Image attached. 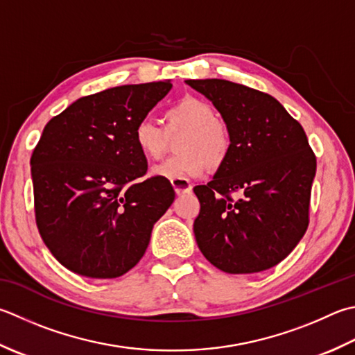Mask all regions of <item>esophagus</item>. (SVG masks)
Returning <instances> with one entry per match:
<instances>
[{"instance_id":"obj_1","label":"esophagus","mask_w":355,"mask_h":355,"mask_svg":"<svg viewBox=\"0 0 355 355\" xmlns=\"http://www.w3.org/2000/svg\"><path fill=\"white\" fill-rule=\"evenodd\" d=\"M171 184L177 196H184V193H189L192 191V184L186 180H171Z\"/></svg>"}]
</instances>
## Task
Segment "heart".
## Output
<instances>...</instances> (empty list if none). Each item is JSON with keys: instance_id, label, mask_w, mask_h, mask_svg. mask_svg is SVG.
I'll use <instances>...</instances> for the list:
<instances>
[{"instance_id": "1", "label": "heart", "mask_w": 355, "mask_h": 355, "mask_svg": "<svg viewBox=\"0 0 355 355\" xmlns=\"http://www.w3.org/2000/svg\"><path fill=\"white\" fill-rule=\"evenodd\" d=\"M183 134L177 141L178 155L152 169V175L186 180L203 175L206 169L221 168L231 154L232 137L217 118L211 103L197 96H183L164 114V128L143 118L134 128V144L149 162H159L168 154L171 137Z\"/></svg>"}]
</instances>
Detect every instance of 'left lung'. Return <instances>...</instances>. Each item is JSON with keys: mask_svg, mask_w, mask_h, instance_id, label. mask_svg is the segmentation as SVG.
Listing matches in <instances>:
<instances>
[{"mask_svg": "<svg viewBox=\"0 0 355 355\" xmlns=\"http://www.w3.org/2000/svg\"><path fill=\"white\" fill-rule=\"evenodd\" d=\"M186 83L212 101L232 137L212 182L193 187L201 254L227 274L279 265L309 225L317 159L302 124L260 90L217 78Z\"/></svg>", "mask_w": 355, "mask_h": 355, "instance_id": "left-lung-1", "label": "left lung"}]
</instances>
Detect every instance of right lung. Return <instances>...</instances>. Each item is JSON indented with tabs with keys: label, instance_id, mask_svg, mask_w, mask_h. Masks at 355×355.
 Instances as JSON below:
<instances>
[{
	"label": "right lung",
	"instance_id": "obj_1",
	"mask_svg": "<svg viewBox=\"0 0 355 355\" xmlns=\"http://www.w3.org/2000/svg\"><path fill=\"white\" fill-rule=\"evenodd\" d=\"M171 89L169 80L106 89L46 124L31 158L35 220L49 251L72 272L126 274L175 198L168 178L141 180L148 163L132 137Z\"/></svg>",
	"mask_w": 355,
	"mask_h": 355
}]
</instances>
